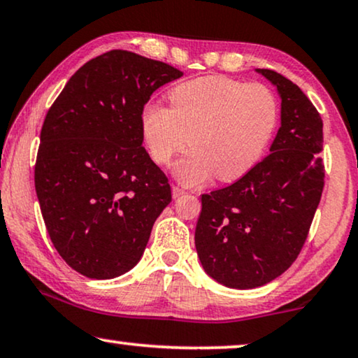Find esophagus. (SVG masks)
Segmentation results:
<instances>
[{
    "instance_id": "1",
    "label": "esophagus",
    "mask_w": 358,
    "mask_h": 358,
    "mask_svg": "<svg viewBox=\"0 0 358 358\" xmlns=\"http://www.w3.org/2000/svg\"><path fill=\"white\" fill-rule=\"evenodd\" d=\"M186 193V191L183 188H180V186H172V194L173 198H180V196H183Z\"/></svg>"
}]
</instances>
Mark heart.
<instances>
[{
  "label": "heart",
  "instance_id": "heart-1",
  "mask_svg": "<svg viewBox=\"0 0 358 358\" xmlns=\"http://www.w3.org/2000/svg\"><path fill=\"white\" fill-rule=\"evenodd\" d=\"M170 107L148 103L139 127L145 149L157 165L169 167L188 145L191 152L175 167L186 186L214 177L234 181L263 157L278 129L280 107L269 85L213 74L170 89Z\"/></svg>",
  "mask_w": 358,
  "mask_h": 358
}]
</instances>
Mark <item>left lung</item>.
<instances>
[{
	"label": "left lung",
	"instance_id": "left-lung-1",
	"mask_svg": "<svg viewBox=\"0 0 358 358\" xmlns=\"http://www.w3.org/2000/svg\"><path fill=\"white\" fill-rule=\"evenodd\" d=\"M280 95L271 154L222 189L201 196L194 243L206 273L231 289L279 278L303 248L324 188L323 120L299 85L258 69Z\"/></svg>",
	"mask_w": 358,
	"mask_h": 358
}]
</instances>
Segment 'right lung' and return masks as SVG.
Returning a JSON list of instances; mask_svg holds the SVG:
<instances>
[{
	"instance_id": "add662e5",
	"label": "right lung",
	"mask_w": 358,
	"mask_h": 358,
	"mask_svg": "<svg viewBox=\"0 0 358 358\" xmlns=\"http://www.w3.org/2000/svg\"><path fill=\"white\" fill-rule=\"evenodd\" d=\"M183 76L127 50L90 59L45 117L35 191L59 256L90 279L134 268L155 219L172 201L169 178L143 148L139 117L160 85Z\"/></svg>"
}]
</instances>
